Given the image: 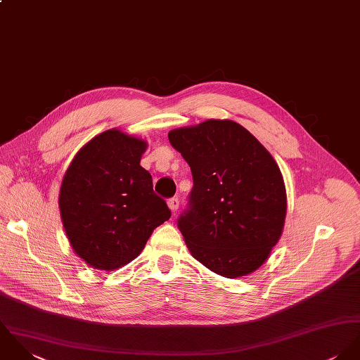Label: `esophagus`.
<instances>
[{
  "mask_svg": "<svg viewBox=\"0 0 360 360\" xmlns=\"http://www.w3.org/2000/svg\"><path fill=\"white\" fill-rule=\"evenodd\" d=\"M168 207L171 209V212L172 213H175L176 210H178V207H179V200H178V198H171V199H168Z\"/></svg>",
  "mask_w": 360,
  "mask_h": 360,
  "instance_id": "34e87169",
  "label": "esophagus"
}]
</instances>
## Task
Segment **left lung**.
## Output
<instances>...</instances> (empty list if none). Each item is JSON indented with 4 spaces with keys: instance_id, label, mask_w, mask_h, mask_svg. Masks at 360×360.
Wrapping results in <instances>:
<instances>
[{
    "instance_id": "8db88e82",
    "label": "left lung",
    "mask_w": 360,
    "mask_h": 360,
    "mask_svg": "<svg viewBox=\"0 0 360 360\" xmlns=\"http://www.w3.org/2000/svg\"><path fill=\"white\" fill-rule=\"evenodd\" d=\"M191 167L193 188L178 228L196 260L226 278L259 269L287 214L281 171L249 131L209 120L168 134Z\"/></svg>"
}]
</instances>
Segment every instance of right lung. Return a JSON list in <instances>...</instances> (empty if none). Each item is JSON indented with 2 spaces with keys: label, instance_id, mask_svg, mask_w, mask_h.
Masks as SVG:
<instances>
[{
  "label": "right lung",
  "instance_id": "obj_1",
  "mask_svg": "<svg viewBox=\"0 0 360 360\" xmlns=\"http://www.w3.org/2000/svg\"><path fill=\"white\" fill-rule=\"evenodd\" d=\"M146 142L111 129L84 144L65 172L60 212L75 253L93 269L134 260L171 217L141 165Z\"/></svg>",
  "mask_w": 360,
  "mask_h": 360
}]
</instances>
